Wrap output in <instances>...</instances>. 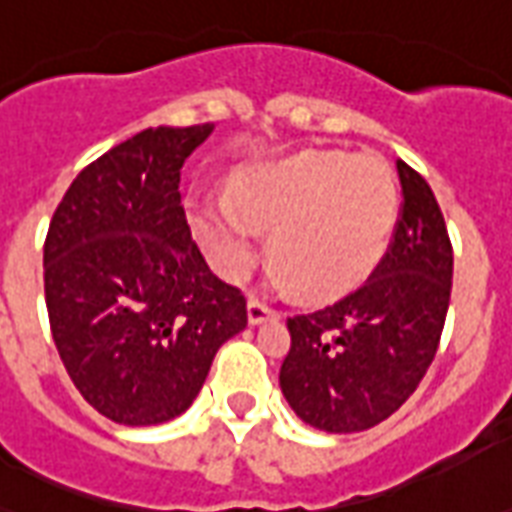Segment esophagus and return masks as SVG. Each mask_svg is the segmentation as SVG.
<instances>
[{
  "instance_id": "1",
  "label": "esophagus",
  "mask_w": 512,
  "mask_h": 512,
  "mask_svg": "<svg viewBox=\"0 0 512 512\" xmlns=\"http://www.w3.org/2000/svg\"><path fill=\"white\" fill-rule=\"evenodd\" d=\"M246 314H249V323L257 325L263 323V320H268V317H276V309L268 304L266 298H260V295L252 293L246 298Z\"/></svg>"
}]
</instances>
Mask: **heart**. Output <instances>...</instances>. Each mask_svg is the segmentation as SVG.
<instances>
[{
    "instance_id": "b5f03b06",
    "label": "heart",
    "mask_w": 512,
    "mask_h": 512,
    "mask_svg": "<svg viewBox=\"0 0 512 512\" xmlns=\"http://www.w3.org/2000/svg\"><path fill=\"white\" fill-rule=\"evenodd\" d=\"M399 208L388 162L372 154L304 151L244 173L233 195L195 200L189 222L208 260L241 279L263 255V233L279 276L309 298H333L380 263Z\"/></svg>"
}]
</instances>
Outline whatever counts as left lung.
Returning <instances> with one entry per match:
<instances>
[{
    "mask_svg": "<svg viewBox=\"0 0 512 512\" xmlns=\"http://www.w3.org/2000/svg\"><path fill=\"white\" fill-rule=\"evenodd\" d=\"M401 208L372 276L339 301L293 314L279 385L295 415L350 434L391 418L434 361L453 282V246L434 192L396 162Z\"/></svg>",
    "mask_w": 512,
    "mask_h": 512,
    "instance_id": "8db88e82",
    "label": "left lung"
}]
</instances>
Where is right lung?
Listing matches in <instances>:
<instances>
[{
    "label": "right lung",
    "instance_id": "add662e5",
    "mask_svg": "<svg viewBox=\"0 0 512 512\" xmlns=\"http://www.w3.org/2000/svg\"><path fill=\"white\" fill-rule=\"evenodd\" d=\"M211 124L149 127L75 176L43 246L56 350L94 410L154 426L187 410L246 298L189 233L181 165Z\"/></svg>",
    "mask_w": 512,
    "mask_h": 512
}]
</instances>
